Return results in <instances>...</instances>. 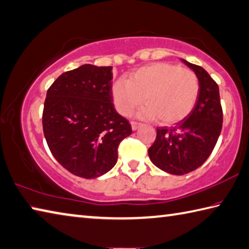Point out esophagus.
I'll return each mask as SVG.
<instances>
[{
    "label": "esophagus",
    "instance_id": "obj_1",
    "mask_svg": "<svg viewBox=\"0 0 249 249\" xmlns=\"http://www.w3.org/2000/svg\"><path fill=\"white\" fill-rule=\"evenodd\" d=\"M142 126V123H138V122H132V128L133 130H136L138 127H140Z\"/></svg>",
    "mask_w": 249,
    "mask_h": 249
}]
</instances>
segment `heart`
I'll return each mask as SVG.
<instances>
[{"mask_svg": "<svg viewBox=\"0 0 249 249\" xmlns=\"http://www.w3.org/2000/svg\"><path fill=\"white\" fill-rule=\"evenodd\" d=\"M199 90V79L194 71L170 63H156L140 67L128 80H117L112 96L122 115H128L142 105L144 97L147 106L140 111V116H159L162 123L174 124L193 111Z\"/></svg>", "mask_w": 249, "mask_h": 249, "instance_id": "heart-1", "label": "heart"}]
</instances>
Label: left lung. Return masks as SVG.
Instances as JSON below:
<instances>
[{
	"label": "left lung",
	"mask_w": 249,
	"mask_h": 249,
	"mask_svg": "<svg viewBox=\"0 0 249 249\" xmlns=\"http://www.w3.org/2000/svg\"><path fill=\"white\" fill-rule=\"evenodd\" d=\"M182 61L199 79L197 102L183 121L158 127L155 142L148 149L152 163L174 175L187 174L203 164L218 142L223 122L218 84L201 66Z\"/></svg>",
	"instance_id": "1"
}]
</instances>
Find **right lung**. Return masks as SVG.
Listing matches in <instances>:
<instances>
[{
	"instance_id": "right-lung-1",
	"label": "right lung",
	"mask_w": 249,
	"mask_h": 249,
	"mask_svg": "<svg viewBox=\"0 0 249 249\" xmlns=\"http://www.w3.org/2000/svg\"><path fill=\"white\" fill-rule=\"evenodd\" d=\"M112 78V66L85 64L58 76L47 91L42 126L49 149L79 178L109 172L120 142L132 134L113 105Z\"/></svg>"
}]
</instances>
